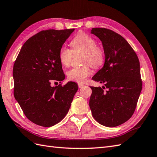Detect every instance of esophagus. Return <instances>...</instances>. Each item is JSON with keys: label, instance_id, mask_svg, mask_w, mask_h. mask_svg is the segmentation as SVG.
Segmentation results:
<instances>
[{"label": "esophagus", "instance_id": "obj_1", "mask_svg": "<svg viewBox=\"0 0 157 157\" xmlns=\"http://www.w3.org/2000/svg\"><path fill=\"white\" fill-rule=\"evenodd\" d=\"M78 87H79V88H82V87H83L84 86L83 84V83H78Z\"/></svg>", "mask_w": 157, "mask_h": 157}]
</instances>
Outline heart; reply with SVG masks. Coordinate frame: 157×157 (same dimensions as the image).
Wrapping results in <instances>:
<instances>
[{
	"label": "heart",
	"mask_w": 157,
	"mask_h": 157,
	"mask_svg": "<svg viewBox=\"0 0 157 157\" xmlns=\"http://www.w3.org/2000/svg\"><path fill=\"white\" fill-rule=\"evenodd\" d=\"M71 44L73 48L72 50L63 45L59 50L58 58L63 66H70L74 53L77 52H83V62L84 63H89L94 68L102 66L105 59L104 51L101 47L96 46L97 42L94 38L86 33H80L71 40ZM89 64L86 63L82 66L71 68L67 72L68 79L78 83L83 82L91 74Z\"/></svg>",
	"instance_id": "b5f03b06"
}]
</instances>
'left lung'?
I'll return each instance as SVG.
<instances>
[{"label":"left lung","instance_id":"obj_1","mask_svg":"<svg viewBox=\"0 0 157 157\" xmlns=\"http://www.w3.org/2000/svg\"><path fill=\"white\" fill-rule=\"evenodd\" d=\"M101 40L105 63L92 79L105 87H90V107L94 118L108 127L120 125L134 113L142 90L140 63L135 52L120 34L104 28L91 31Z\"/></svg>","mask_w":157,"mask_h":157}]
</instances>
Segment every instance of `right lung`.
<instances>
[{
  "mask_svg": "<svg viewBox=\"0 0 157 157\" xmlns=\"http://www.w3.org/2000/svg\"><path fill=\"white\" fill-rule=\"evenodd\" d=\"M74 31H40L24 44L14 62V98L26 117L38 125L48 127L61 121L78 90L73 82L51 86L65 79L58 53Z\"/></svg>",
  "mask_w": 157,
  "mask_h": 157,
  "instance_id": "right-lung-1",
  "label": "right lung"
}]
</instances>
